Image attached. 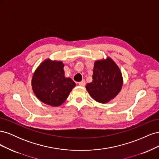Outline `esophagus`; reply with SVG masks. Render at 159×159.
Masks as SVG:
<instances>
[{
  "label": "esophagus",
  "instance_id": "34e87169",
  "mask_svg": "<svg viewBox=\"0 0 159 159\" xmlns=\"http://www.w3.org/2000/svg\"><path fill=\"white\" fill-rule=\"evenodd\" d=\"M79 85L80 86H85V81L84 80H83L82 81H81L80 82H79Z\"/></svg>",
  "mask_w": 159,
  "mask_h": 159
}]
</instances>
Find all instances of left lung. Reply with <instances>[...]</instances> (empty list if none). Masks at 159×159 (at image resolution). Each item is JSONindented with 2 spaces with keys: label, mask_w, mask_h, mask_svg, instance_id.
<instances>
[{
  "label": "left lung",
  "mask_w": 159,
  "mask_h": 159,
  "mask_svg": "<svg viewBox=\"0 0 159 159\" xmlns=\"http://www.w3.org/2000/svg\"><path fill=\"white\" fill-rule=\"evenodd\" d=\"M92 78L93 81L85 88L91 97L100 103H106L114 99L123 84L120 68L109 56L94 62Z\"/></svg>",
  "instance_id": "obj_1"
}]
</instances>
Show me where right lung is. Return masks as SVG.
I'll return each instance as SVG.
<instances>
[{"label": "right lung", "instance_id": "1", "mask_svg": "<svg viewBox=\"0 0 159 159\" xmlns=\"http://www.w3.org/2000/svg\"><path fill=\"white\" fill-rule=\"evenodd\" d=\"M61 61L44 60L37 67L31 81L34 93L40 102L58 107L68 98L75 83L66 78Z\"/></svg>", "mask_w": 159, "mask_h": 159}]
</instances>
